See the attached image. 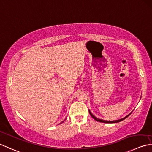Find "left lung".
I'll list each match as a JSON object with an SVG mask.
<instances>
[{
  "label": "left lung",
  "instance_id": "obj_1",
  "mask_svg": "<svg viewBox=\"0 0 152 152\" xmlns=\"http://www.w3.org/2000/svg\"><path fill=\"white\" fill-rule=\"evenodd\" d=\"M89 113H90V115L91 116V117L93 118H94L95 120L98 121V122H100V123H118V122H121V121H123L124 119H125V118H126V117H129V116L130 115V114H129V115H127L126 117H124L123 118H121V119L117 120V121H105V120H102V119H99V118H97V117H95V116H94L93 114H91V113L90 112V110H89Z\"/></svg>",
  "mask_w": 152,
  "mask_h": 152
}]
</instances>
